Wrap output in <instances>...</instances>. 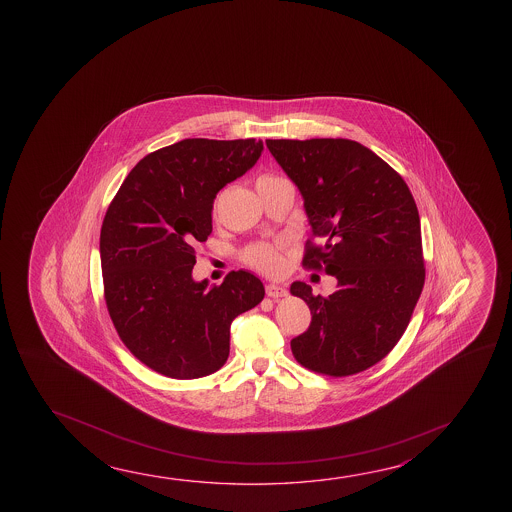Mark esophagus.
Returning a JSON list of instances; mask_svg holds the SVG:
<instances>
[{
	"label": "esophagus",
	"mask_w": 512,
	"mask_h": 512,
	"mask_svg": "<svg viewBox=\"0 0 512 512\" xmlns=\"http://www.w3.org/2000/svg\"><path fill=\"white\" fill-rule=\"evenodd\" d=\"M266 294L269 298H282L287 294V291H285V287H280V285L268 284L266 285Z\"/></svg>",
	"instance_id": "1"
}]
</instances>
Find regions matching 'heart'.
Segmentation results:
<instances>
[{
  "label": "heart",
  "instance_id": "heart-1",
  "mask_svg": "<svg viewBox=\"0 0 512 512\" xmlns=\"http://www.w3.org/2000/svg\"><path fill=\"white\" fill-rule=\"evenodd\" d=\"M266 178H275V176H262L260 180ZM244 262L252 268L269 273V275H277L284 269V255H282V244L273 243H257L250 246L244 252Z\"/></svg>",
  "mask_w": 512,
  "mask_h": 512
}]
</instances>
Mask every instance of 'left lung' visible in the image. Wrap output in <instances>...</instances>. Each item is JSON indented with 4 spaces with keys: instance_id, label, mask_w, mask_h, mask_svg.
<instances>
[{
    "instance_id": "obj_1",
    "label": "left lung",
    "mask_w": 512,
    "mask_h": 512,
    "mask_svg": "<svg viewBox=\"0 0 512 512\" xmlns=\"http://www.w3.org/2000/svg\"><path fill=\"white\" fill-rule=\"evenodd\" d=\"M266 144L303 196L312 227L303 266L337 278L330 296L291 285L312 314L291 341L294 359L328 377L361 373L400 341L425 284L416 202L402 176L361 143Z\"/></svg>"
}]
</instances>
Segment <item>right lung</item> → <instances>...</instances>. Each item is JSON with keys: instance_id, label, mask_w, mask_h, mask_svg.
<instances>
[{"instance_id": "add662e5", "label": "right lung", "mask_w": 512, "mask_h": 512, "mask_svg": "<svg viewBox=\"0 0 512 512\" xmlns=\"http://www.w3.org/2000/svg\"><path fill=\"white\" fill-rule=\"evenodd\" d=\"M255 139H184L137 162L107 209L101 273L110 319L148 368L178 380L207 377L230 353V325L264 298L250 271L194 282L196 248L212 232L225 185L255 166Z\"/></svg>"}]
</instances>
